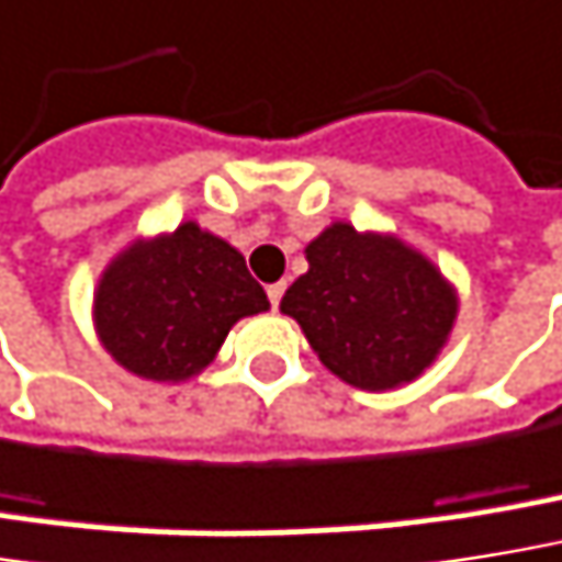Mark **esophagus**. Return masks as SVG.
Here are the masks:
<instances>
[{"mask_svg":"<svg viewBox=\"0 0 562 562\" xmlns=\"http://www.w3.org/2000/svg\"><path fill=\"white\" fill-rule=\"evenodd\" d=\"M282 292H285V282H273V285H270V289H267V295H270V302H273V308H277V305H280Z\"/></svg>","mask_w":562,"mask_h":562,"instance_id":"obj_1","label":"esophagus"}]
</instances>
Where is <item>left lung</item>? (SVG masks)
Returning <instances> with one entry per match:
<instances>
[{"label":"left lung","instance_id":"8db88e82","mask_svg":"<svg viewBox=\"0 0 562 562\" xmlns=\"http://www.w3.org/2000/svg\"><path fill=\"white\" fill-rule=\"evenodd\" d=\"M305 260L308 273L285 289L280 312L347 385L389 392L415 383L450 340L457 285L398 234L331 222L308 240Z\"/></svg>","mask_w":562,"mask_h":562}]
</instances>
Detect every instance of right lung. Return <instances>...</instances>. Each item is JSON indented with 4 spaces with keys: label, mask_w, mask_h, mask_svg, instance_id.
Wrapping results in <instances>:
<instances>
[{
    "label": "right lung",
    "mask_w": 562,
    "mask_h": 562,
    "mask_svg": "<svg viewBox=\"0 0 562 562\" xmlns=\"http://www.w3.org/2000/svg\"><path fill=\"white\" fill-rule=\"evenodd\" d=\"M270 308L244 254L199 222L144 234L99 273L92 328L105 353L150 383H186L222 350L228 331Z\"/></svg>",
    "instance_id": "add662e5"
}]
</instances>
